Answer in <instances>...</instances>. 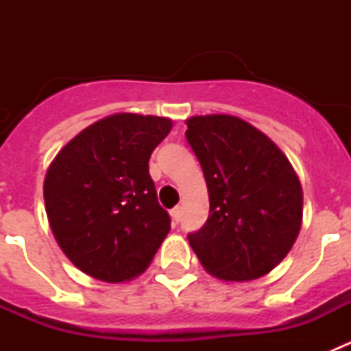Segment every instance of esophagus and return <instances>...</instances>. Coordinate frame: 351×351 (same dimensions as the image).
Wrapping results in <instances>:
<instances>
[{"mask_svg":"<svg viewBox=\"0 0 351 351\" xmlns=\"http://www.w3.org/2000/svg\"><path fill=\"white\" fill-rule=\"evenodd\" d=\"M181 213H182V209L179 206L173 207V209L170 210V216H172L173 225H178V223H179V219H181Z\"/></svg>","mask_w":351,"mask_h":351,"instance_id":"34e87169","label":"esophagus"}]
</instances>
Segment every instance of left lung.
Instances as JSON below:
<instances>
[{
  "label": "left lung",
  "mask_w": 351,
  "mask_h": 351,
  "mask_svg": "<svg viewBox=\"0 0 351 351\" xmlns=\"http://www.w3.org/2000/svg\"><path fill=\"white\" fill-rule=\"evenodd\" d=\"M186 138L204 170L209 218L190 246L209 274L251 281L288 255L302 225V186L271 138L241 117L186 119Z\"/></svg>",
  "instance_id": "8db88e82"
}]
</instances>
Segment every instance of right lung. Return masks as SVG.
Here are the masks:
<instances>
[{
    "mask_svg": "<svg viewBox=\"0 0 351 351\" xmlns=\"http://www.w3.org/2000/svg\"><path fill=\"white\" fill-rule=\"evenodd\" d=\"M170 130L169 117L112 114L75 135L49 165V225L70 262L91 278H137L169 234L149 158Z\"/></svg>",
    "mask_w": 351,
    "mask_h": 351,
    "instance_id": "obj_1",
    "label": "right lung"
}]
</instances>
